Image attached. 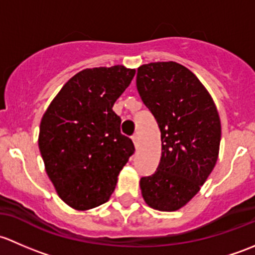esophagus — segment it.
<instances>
[{
    "instance_id": "obj_1",
    "label": "esophagus",
    "mask_w": 255,
    "mask_h": 255,
    "mask_svg": "<svg viewBox=\"0 0 255 255\" xmlns=\"http://www.w3.org/2000/svg\"><path fill=\"white\" fill-rule=\"evenodd\" d=\"M132 141H133V145H135L136 148L138 147V136L137 135H133L132 136Z\"/></svg>"
}]
</instances>
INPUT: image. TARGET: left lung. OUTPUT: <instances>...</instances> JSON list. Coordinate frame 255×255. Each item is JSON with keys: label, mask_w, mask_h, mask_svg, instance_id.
<instances>
[{"label": "left lung", "mask_w": 255, "mask_h": 255, "mask_svg": "<svg viewBox=\"0 0 255 255\" xmlns=\"http://www.w3.org/2000/svg\"><path fill=\"white\" fill-rule=\"evenodd\" d=\"M136 87L161 130L157 170L140 180L145 203L177 211L200 190L217 162L221 141L219 112L199 78L174 61L137 69Z\"/></svg>", "instance_id": "obj_1"}]
</instances>
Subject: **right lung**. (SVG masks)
<instances>
[{
  "instance_id": "1",
  "label": "right lung",
  "mask_w": 255,
  "mask_h": 255,
  "mask_svg": "<svg viewBox=\"0 0 255 255\" xmlns=\"http://www.w3.org/2000/svg\"><path fill=\"white\" fill-rule=\"evenodd\" d=\"M135 70L123 65L86 69L70 78L44 113L38 145L57 195L86 211L109 200L133 153L113 106Z\"/></svg>"
}]
</instances>
